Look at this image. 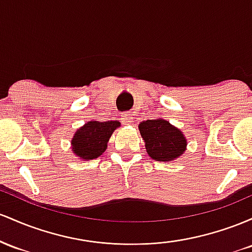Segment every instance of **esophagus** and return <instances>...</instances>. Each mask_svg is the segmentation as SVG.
Instances as JSON below:
<instances>
[{
  "instance_id": "esophagus-1",
  "label": "esophagus",
  "mask_w": 252,
  "mask_h": 252,
  "mask_svg": "<svg viewBox=\"0 0 252 252\" xmlns=\"http://www.w3.org/2000/svg\"><path fill=\"white\" fill-rule=\"evenodd\" d=\"M123 123L125 124V125H131L132 123H133V114L129 112H126L123 114Z\"/></svg>"
}]
</instances>
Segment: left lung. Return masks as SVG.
<instances>
[{"label":"left lung","instance_id":"left-lung-1","mask_svg":"<svg viewBox=\"0 0 252 252\" xmlns=\"http://www.w3.org/2000/svg\"><path fill=\"white\" fill-rule=\"evenodd\" d=\"M139 131L145 141L146 152L158 162H170L180 157L187 148L185 134L164 119L141 121Z\"/></svg>","mask_w":252,"mask_h":252}]
</instances>
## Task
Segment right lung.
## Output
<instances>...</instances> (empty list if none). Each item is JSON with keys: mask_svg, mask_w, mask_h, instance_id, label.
I'll list each match as a JSON object with an SVG mask.
<instances>
[{"mask_svg": "<svg viewBox=\"0 0 252 252\" xmlns=\"http://www.w3.org/2000/svg\"><path fill=\"white\" fill-rule=\"evenodd\" d=\"M118 127H120L119 121H88L73 135L72 152L84 160L100 157L106 151L107 143Z\"/></svg>", "mask_w": 252, "mask_h": 252, "instance_id": "1", "label": "right lung"}]
</instances>
